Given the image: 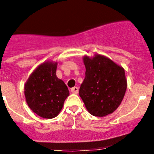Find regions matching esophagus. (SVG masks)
<instances>
[{"label":"esophagus","instance_id":"obj_1","mask_svg":"<svg viewBox=\"0 0 154 154\" xmlns=\"http://www.w3.org/2000/svg\"><path fill=\"white\" fill-rule=\"evenodd\" d=\"M70 91H71V93L77 94V93H78L79 88L77 87H73V88L70 89Z\"/></svg>","mask_w":154,"mask_h":154}]
</instances>
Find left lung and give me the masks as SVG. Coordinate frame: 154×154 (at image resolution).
<instances>
[{
	"instance_id": "left-lung-1",
	"label": "left lung",
	"mask_w": 154,
	"mask_h": 154,
	"mask_svg": "<svg viewBox=\"0 0 154 154\" xmlns=\"http://www.w3.org/2000/svg\"><path fill=\"white\" fill-rule=\"evenodd\" d=\"M86 67L85 78L79 95L87 111L103 117L117 109L127 89V80L122 67L101 54L83 57Z\"/></svg>"
}]
</instances>
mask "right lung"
I'll return each instance as SVG.
<instances>
[{
	"label": "right lung",
	"instance_id": "right-lung-1",
	"mask_svg": "<svg viewBox=\"0 0 154 154\" xmlns=\"http://www.w3.org/2000/svg\"><path fill=\"white\" fill-rule=\"evenodd\" d=\"M57 62L45 61L35 68L24 87L26 100L31 110L44 119L59 114L69 90L56 76Z\"/></svg>",
	"mask_w": 154,
	"mask_h": 154
}]
</instances>
